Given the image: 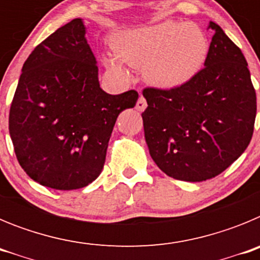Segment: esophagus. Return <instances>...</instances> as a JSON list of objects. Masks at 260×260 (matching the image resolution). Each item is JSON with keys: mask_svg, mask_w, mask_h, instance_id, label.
Returning a JSON list of instances; mask_svg holds the SVG:
<instances>
[{"mask_svg": "<svg viewBox=\"0 0 260 260\" xmlns=\"http://www.w3.org/2000/svg\"><path fill=\"white\" fill-rule=\"evenodd\" d=\"M135 108H137V110H139V112H143L144 109L147 108V102L146 99L143 98V96H141V98L138 99L137 102V105H135Z\"/></svg>", "mask_w": 260, "mask_h": 260, "instance_id": "1", "label": "esophagus"}]
</instances>
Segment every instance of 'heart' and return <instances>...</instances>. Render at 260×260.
<instances>
[{"label":"heart","mask_w":260,"mask_h":260,"mask_svg":"<svg viewBox=\"0 0 260 260\" xmlns=\"http://www.w3.org/2000/svg\"><path fill=\"white\" fill-rule=\"evenodd\" d=\"M112 53H103L104 68L127 82L132 68H143L147 83L173 89L192 79L207 59L210 43L197 24L164 20L155 24L118 31L112 38Z\"/></svg>","instance_id":"1"}]
</instances>
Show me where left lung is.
<instances>
[{
	"label": "left lung",
	"mask_w": 260,
	"mask_h": 260,
	"mask_svg": "<svg viewBox=\"0 0 260 260\" xmlns=\"http://www.w3.org/2000/svg\"><path fill=\"white\" fill-rule=\"evenodd\" d=\"M213 31L204 68L173 89L146 88L142 113L151 157L167 176L187 182L213 178L249 146L256 96L247 62L221 27Z\"/></svg>",
	"instance_id": "left-lung-1"
}]
</instances>
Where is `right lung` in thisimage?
Masks as SVG:
<instances>
[{
  "instance_id": "obj_1",
  "label": "right lung",
  "mask_w": 260,
  "mask_h": 260,
  "mask_svg": "<svg viewBox=\"0 0 260 260\" xmlns=\"http://www.w3.org/2000/svg\"><path fill=\"white\" fill-rule=\"evenodd\" d=\"M86 31L77 18L32 50L11 103L9 133L18 161L50 189H82L98 178L117 117L138 100L133 89H102Z\"/></svg>"
}]
</instances>
